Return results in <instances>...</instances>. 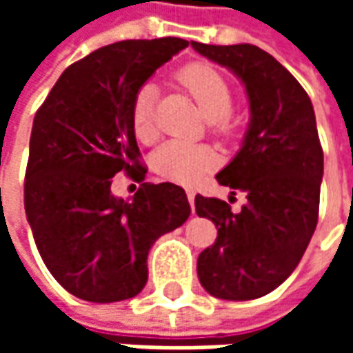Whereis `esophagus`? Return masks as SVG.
<instances>
[{
  "label": "esophagus",
  "mask_w": 353,
  "mask_h": 353,
  "mask_svg": "<svg viewBox=\"0 0 353 353\" xmlns=\"http://www.w3.org/2000/svg\"><path fill=\"white\" fill-rule=\"evenodd\" d=\"M194 196H196V192L192 191V189H187V199H189V204H191V208H192V204H194Z\"/></svg>",
  "instance_id": "34e87169"
}]
</instances>
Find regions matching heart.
<instances>
[{
  "mask_svg": "<svg viewBox=\"0 0 353 353\" xmlns=\"http://www.w3.org/2000/svg\"><path fill=\"white\" fill-rule=\"evenodd\" d=\"M179 81L192 98L196 100L204 115L212 123L225 130L229 126V113L232 109V90L219 70L210 64H189L179 72ZM154 101L157 87L153 83L141 85L134 96L130 111L132 130L139 141H151L157 134L154 128ZM154 168L162 176L176 179L179 183H194L206 172L215 168L217 157L206 145L189 141H166L157 149L153 157Z\"/></svg>",
  "mask_w": 353,
  "mask_h": 353,
  "instance_id": "b5f03b06",
  "label": "heart"
}]
</instances>
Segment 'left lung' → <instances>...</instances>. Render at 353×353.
<instances>
[{
	"mask_svg": "<svg viewBox=\"0 0 353 353\" xmlns=\"http://www.w3.org/2000/svg\"><path fill=\"white\" fill-rule=\"evenodd\" d=\"M191 47L234 73L250 101L242 147L215 176L245 192L248 202L232 214L225 200L196 194V214L217 229L214 245L199 255L196 272L210 295L252 301L288 280L318 225L323 151L316 115L299 81L259 47Z\"/></svg>",
	"mask_w": 353,
	"mask_h": 353,
	"instance_id": "left-lung-1",
	"label": "left lung"
}]
</instances>
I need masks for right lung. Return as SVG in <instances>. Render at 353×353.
Masks as SVG:
<instances>
[{
	"mask_svg": "<svg viewBox=\"0 0 353 353\" xmlns=\"http://www.w3.org/2000/svg\"><path fill=\"white\" fill-rule=\"evenodd\" d=\"M189 41L128 39L65 70L35 113L24 208L39 255L57 281L90 303H119L147 283V255L191 215L174 183H143L147 170L130 111L141 85ZM124 169L141 183L130 199L110 192Z\"/></svg>",
	"mask_w": 353,
	"mask_h": 353,
	"instance_id": "1",
	"label": "right lung"
}]
</instances>
